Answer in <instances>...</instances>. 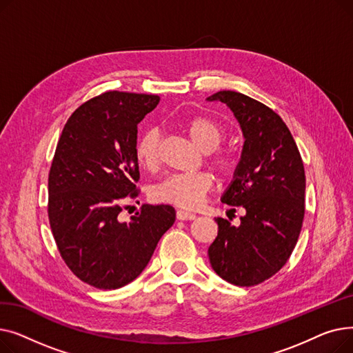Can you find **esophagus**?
<instances>
[{
	"label": "esophagus",
	"mask_w": 353,
	"mask_h": 353,
	"mask_svg": "<svg viewBox=\"0 0 353 353\" xmlns=\"http://www.w3.org/2000/svg\"><path fill=\"white\" fill-rule=\"evenodd\" d=\"M176 216H177L179 220H194L196 219V214H193L190 212H186V210H177Z\"/></svg>",
	"instance_id": "obj_1"
}]
</instances>
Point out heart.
<instances>
[{
	"label": "heart",
	"mask_w": 353,
	"mask_h": 353,
	"mask_svg": "<svg viewBox=\"0 0 353 353\" xmlns=\"http://www.w3.org/2000/svg\"><path fill=\"white\" fill-rule=\"evenodd\" d=\"M184 128L192 141L201 152L216 150L225 140L226 132L221 124L209 117H193L186 121ZM160 132L156 127L144 130L136 144V157L144 169H153L159 159ZM214 169L221 174L233 173L236 161L232 154L221 152L210 159ZM213 186V177L206 172L197 173H173L159 181L152 190L153 200L170 203L183 209H196L205 194Z\"/></svg>",
	"instance_id": "1"
}]
</instances>
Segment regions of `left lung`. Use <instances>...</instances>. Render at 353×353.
Returning <instances> with one entry per match:
<instances>
[{"mask_svg":"<svg viewBox=\"0 0 353 353\" xmlns=\"http://www.w3.org/2000/svg\"><path fill=\"white\" fill-rule=\"evenodd\" d=\"M206 100L225 103L245 139L221 201L246 214L239 226L214 219L219 232L208 250L210 265L232 285L254 286L283 268L298 242L305 214L303 163L288 125L268 105L229 90Z\"/></svg>","mask_w":353,"mask_h":353,"instance_id":"left-lung-1","label":"left lung"}]
</instances>
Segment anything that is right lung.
<instances>
[{"label":"right lung","mask_w":353,"mask_h":353,"mask_svg":"<svg viewBox=\"0 0 353 353\" xmlns=\"http://www.w3.org/2000/svg\"><path fill=\"white\" fill-rule=\"evenodd\" d=\"M159 96L107 91L80 105L65 123L48 176V219L70 270L97 289H119L144 270L176 212L143 205L121 221L140 179L137 125Z\"/></svg>","instance_id":"obj_1"}]
</instances>
